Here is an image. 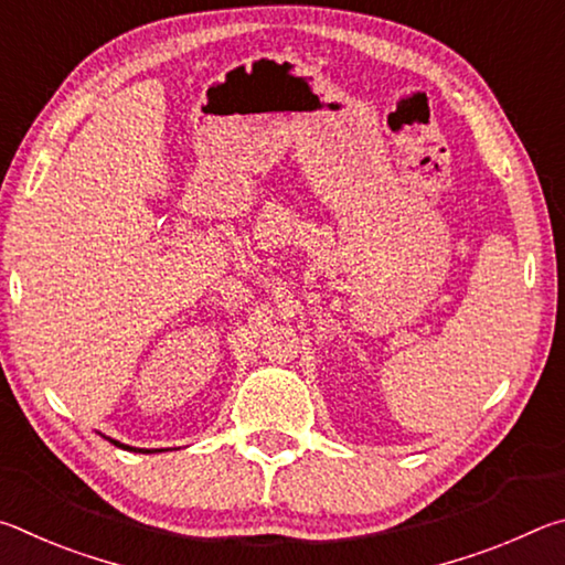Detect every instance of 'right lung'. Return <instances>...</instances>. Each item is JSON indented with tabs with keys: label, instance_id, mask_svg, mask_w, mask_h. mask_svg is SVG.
<instances>
[{
	"label": "right lung",
	"instance_id": "add662e5",
	"mask_svg": "<svg viewBox=\"0 0 565 565\" xmlns=\"http://www.w3.org/2000/svg\"><path fill=\"white\" fill-rule=\"evenodd\" d=\"M104 438H107V441L114 444L117 448H124V451H134V454H159V451H164V448H157V451H151V448H134V446L117 441V438H109V436H104Z\"/></svg>",
	"mask_w": 565,
	"mask_h": 565
}]
</instances>
